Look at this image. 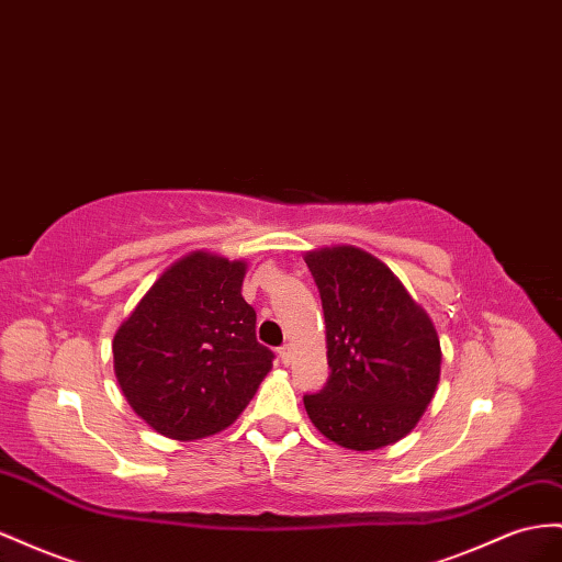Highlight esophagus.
Returning <instances> with one entry per match:
<instances>
[{"label": "esophagus", "instance_id": "1", "mask_svg": "<svg viewBox=\"0 0 562 562\" xmlns=\"http://www.w3.org/2000/svg\"><path fill=\"white\" fill-rule=\"evenodd\" d=\"M279 359H281L283 363H291V359H293L291 345H281V347H279Z\"/></svg>", "mask_w": 562, "mask_h": 562}]
</instances>
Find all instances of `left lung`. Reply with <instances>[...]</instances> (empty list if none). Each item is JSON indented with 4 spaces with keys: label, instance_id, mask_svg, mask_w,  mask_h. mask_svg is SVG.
Wrapping results in <instances>:
<instances>
[{
    "label": "left lung",
    "instance_id": "8db88e82",
    "mask_svg": "<svg viewBox=\"0 0 562 562\" xmlns=\"http://www.w3.org/2000/svg\"><path fill=\"white\" fill-rule=\"evenodd\" d=\"M322 295L330 375L305 394L314 428L345 449L371 451L412 432L439 383L428 312L378 257L355 246L305 255Z\"/></svg>",
    "mask_w": 562,
    "mask_h": 562
}]
</instances>
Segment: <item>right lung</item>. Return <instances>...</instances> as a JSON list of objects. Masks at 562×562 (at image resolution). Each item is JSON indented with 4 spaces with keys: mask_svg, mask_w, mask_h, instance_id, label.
<instances>
[{
    "mask_svg": "<svg viewBox=\"0 0 562 562\" xmlns=\"http://www.w3.org/2000/svg\"><path fill=\"white\" fill-rule=\"evenodd\" d=\"M244 277V260L195 250L165 269L115 330L120 390L156 432L187 442L229 428L271 371Z\"/></svg>",
    "mask_w": 562,
    "mask_h": 562,
    "instance_id": "obj_1",
    "label": "right lung"
}]
</instances>
